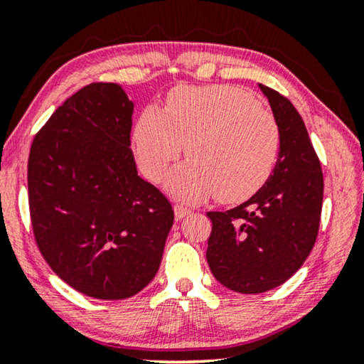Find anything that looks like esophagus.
Instances as JSON below:
<instances>
[{"instance_id":"34e87169","label":"esophagus","mask_w":364,"mask_h":364,"mask_svg":"<svg viewBox=\"0 0 364 364\" xmlns=\"http://www.w3.org/2000/svg\"><path fill=\"white\" fill-rule=\"evenodd\" d=\"M173 213H176V220L178 222V220H182L183 217H187L188 213H191V210H188V208L183 207V205H176V207H173Z\"/></svg>"}]
</instances>
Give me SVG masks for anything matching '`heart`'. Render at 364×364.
<instances>
[{
	"instance_id": "1",
	"label": "heart",
	"mask_w": 364,
	"mask_h": 364,
	"mask_svg": "<svg viewBox=\"0 0 364 364\" xmlns=\"http://www.w3.org/2000/svg\"><path fill=\"white\" fill-rule=\"evenodd\" d=\"M186 144L191 161L167 177V191L188 202L218 192L222 202L237 203L272 176L282 136L275 116L252 94L233 86H186L168 94L162 111L144 109L134 126L144 176L161 181Z\"/></svg>"
}]
</instances>
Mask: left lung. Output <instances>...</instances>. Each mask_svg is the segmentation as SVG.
I'll use <instances>...</instances> for the list:
<instances>
[{"label": "left lung", "mask_w": 364, "mask_h": 364, "mask_svg": "<svg viewBox=\"0 0 364 364\" xmlns=\"http://www.w3.org/2000/svg\"><path fill=\"white\" fill-rule=\"evenodd\" d=\"M280 127L272 176L247 202L208 212L207 262L228 290L255 295L285 283L315 245L323 203V173L305 122L280 92L258 84Z\"/></svg>", "instance_id": "obj_1"}]
</instances>
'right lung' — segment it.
Wrapping results in <instances>:
<instances>
[{
    "label": "right lung",
    "mask_w": 364,
    "mask_h": 364,
    "mask_svg": "<svg viewBox=\"0 0 364 364\" xmlns=\"http://www.w3.org/2000/svg\"><path fill=\"white\" fill-rule=\"evenodd\" d=\"M134 102L121 84L92 82L59 106L28 162L33 230L44 260L97 300L144 290L161 267L171 203L137 176Z\"/></svg>",
    "instance_id": "1"
}]
</instances>
